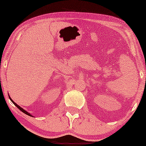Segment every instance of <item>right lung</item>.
<instances>
[{
	"label": "right lung",
	"instance_id": "1",
	"mask_svg": "<svg viewBox=\"0 0 146 146\" xmlns=\"http://www.w3.org/2000/svg\"><path fill=\"white\" fill-rule=\"evenodd\" d=\"M9 100H11V102H12V103H13V104H14L15 106H16V107H17V108H18V109H19L20 110H21V111H22V112H23V113H24L25 114H26V115H29V116L33 117V116H32V115H31V114H30L29 113H28V112H27V111H26V110H24V109H23V108H21V106H18V105L17 104H16V103H15V102H14V101H13V100H12V99H11V98H10V96H9Z\"/></svg>",
	"mask_w": 146,
	"mask_h": 146
}]
</instances>
